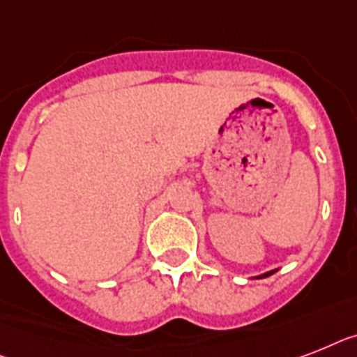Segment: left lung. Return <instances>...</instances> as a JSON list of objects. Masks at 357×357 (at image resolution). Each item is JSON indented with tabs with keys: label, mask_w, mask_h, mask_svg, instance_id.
I'll return each mask as SVG.
<instances>
[{
	"label": "left lung",
	"mask_w": 357,
	"mask_h": 357,
	"mask_svg": "<svg viewBox=\"0 0 357 357\" xmlns=\"http://www.w3.org/2000/svg\"><path fill=\"white\" fill-rule=\"evenodd\" d=\"M278 272V270H272V272H266V273H263V275H259L257 279H263V278H268V275H272V273H275Z\"/></svg>",
	"instance_id": "obj_1"
}]
</instances>
